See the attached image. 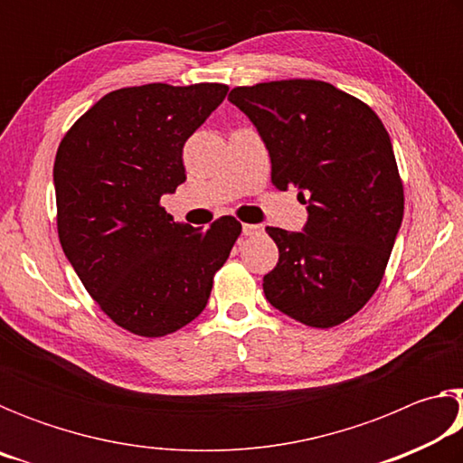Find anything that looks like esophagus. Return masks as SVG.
Instances as JSON below:
<instances>
[{"label": "esophagus", "instance_id": "34e87169", "mask_svg": "<svg viewBox=\"0 0 463 463\" xmlns=\"http://www.w3.org/2000/svg\"><path fill=\"white\" fill-rule=\"evenodd\" d=\"M263 226L261 224H242V234L245 237H255V234H261Z\"/></svg>", "mask_w": 463, "mask_h": 463}]
</instances>
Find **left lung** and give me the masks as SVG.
Listing matches in <instances>:
<instances>
[{
    "label": "left lung",
    "mask_w": 463,
    "mask_h": 463,
    "mask_svg": "<svg viewBox=\"0 0 463 463\" xmlns=\"http://www.w3.org/2000/svg\"><path fill=\"white\" fill-rule=\"evenodd\" d=\"M255 124L278 190L307 203L300 232L268 226L279 261L263 278L273 308L317 328L341 325L378 289L404 214L386 128L335 85L289 80L229 93Z\"/></svg>",
    "instance_id": "1"
}]
</instances>
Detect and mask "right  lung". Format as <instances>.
I'll return each mask as SVG.
<instances>
[{
    "instance_id": "add662e5",
    "label": "right lung",
    "mask_w": 463,
    "mask_h": 463,
    "mask_svg": "<svg viewBox=\"0 0 463 463\" xmlns=\"http://www.w3.org/2000/svg\"><path fill=\"white\" fill-rule=\"evenodd\" d=\"M226 91L222 83L109 91L59 145L61 247L99 308L135 335L163 336L192 323L241 234L232 216L202 231L159 203L185 182V140Z\"/></svg>"
}]
</instances>
